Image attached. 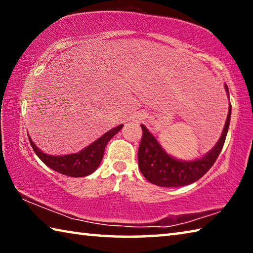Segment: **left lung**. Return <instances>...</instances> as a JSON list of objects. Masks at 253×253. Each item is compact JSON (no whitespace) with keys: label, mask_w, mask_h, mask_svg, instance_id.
<instances>
[{"label":"left lung","mask_w":253,"mask_h":253,"mask_svg":"<svg viewBox=\"0 0 253 253\" xmlns=\"http://www.w3.org/2000/svg\"><path fill=\"white\" fill-rule=\"evenodd\" d=\"M226 92L229 89L225 85ZM231 118V104L229 114L219 142L202 158L194 161H179L169 155L144 125L143 136L138 148V166L142 174L155 185L162 187H179L198 181L212 168L223 148Z\"/></svg>","instance_id":"8db88e82"}]
</instances>
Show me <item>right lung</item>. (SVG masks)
Segmentation results:
<instances>
[{"mask_svg":"<svg viewBox=\"0 0 253 253\" xmlns=\"http://www.w3.org/2000/svg\"><path fill=\"white\" fill-rule=\"evenodd\" d=\"M124 125H119L113 128L106 134L102 135L100 138L95 140L88 147L84 148L83 151L76 154H69V155H49L41 151L36 146V144L32 142V139L29 137L30 144L36 152L37 156L44 163L46 166L52 169L55 172L60 174L67 175L71 177H84L87 175H90L98 169L100 162L104 156L105 147L107 143L122 129Z\"/></svg>","mask_w":253,"mask_h":253,"instance_id":"1","label":"right lung"}]
</instances>
